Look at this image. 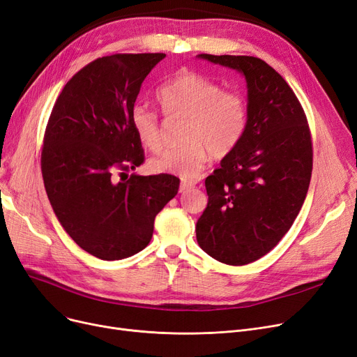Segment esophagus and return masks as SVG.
<instances>
[{"label": "esophagus", "instance_id": "34e87169", "mask_svg": "<svg viewBox=\"0 0 357 357\" xmlns=\"http://www.w3.org/2000/svg\"><path fill=\"white\" fill-rule=\"evenodd\" d=\"M195 187L194 182H190V181H182L181 185H179V192H187L190 190H192Z\"/></svg>", "mask_w": 357, "mask_h": 357}]
</instances>
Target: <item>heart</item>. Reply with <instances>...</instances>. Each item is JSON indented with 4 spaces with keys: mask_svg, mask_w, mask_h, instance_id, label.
<instances>
[{
    "mask_svg": "<svg viewBox=\"0 0 357 357\" xmlns=\"http://www.w3.org/2000/svg\"><path fill=\"white\" fill-rule=\"evenodd\" d=\"M157 102L167 121H183L178 149L151 158L153 174H170L182 179L199 176L208 162L228 157L241 144L248 126V101L240 91L222 89L212 79L182 69L157 91ZM130 125L144 149H163V129L158 116L135 105Z\"/></svg>",
    "mask_w": 357,
    "mask_h": 357,
    "instance_id": "obj_1",
    "label": "heart"
}]
</instances>
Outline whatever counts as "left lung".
<instances>
[{
	"instance_id": "1",
	"label": "left lung",
	"mask_w": 357,
	"mask_h": 357,
	"mask_svg": "<svg viewBox=\"0 0 357 357\" xmlns=\"http://www.w3.org/2000/svg\"><path fill=\"white\" fill-rule=\"evenodd\" d=\"M199 57L238 70L247 81L245 135L206 178L208 203L195 227L208 256L243 266L269 253L296 220L312 176V135L298 98L266 61Z\"/></svg>"
}]
</instances>
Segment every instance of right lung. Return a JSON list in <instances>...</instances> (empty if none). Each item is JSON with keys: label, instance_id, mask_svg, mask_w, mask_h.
I'll use <instances>...</instances> for the list:
<instances>
[{"label": "right lung", "instance_id": "add662e5", "mask_svg": "<svg viewBox=\"0 0 357 357\" xmlns=\"http://www.w3.org/2000/svg\"><path fill=\"white\" fill-rule=\"evenodd\" d=\"M163 52L113 54L79 70L50 114L41 170L52 210L70 238L101 260H121L149 245L155 215L178 194L160 174L117 182L144 163L130 125L144 79Z\"/></svg>", "mask_w": 357, "mask_h": 357}]
</instances>
